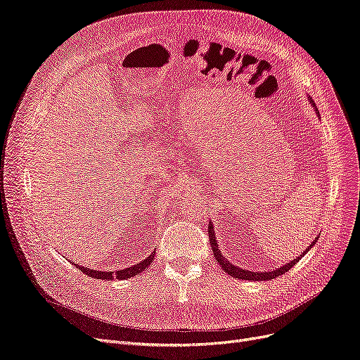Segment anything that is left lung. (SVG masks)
<instances>
[{
  "instance_id": "1",
  "label": "left lung",
  "mask_w": 360,
  "mask_h": 360,
  "mask_svg": "<svg viewBox=\"0 0 360 360\" xmlns=\"http://www.w3.org/2000/svg\"><path fill=\"white\" fill-rule=\"evenodd\" d=\"M310 103H311V106L314 108V111H316V114L319 115V111H317V108H316V105L313 103V101L310 99ZM209 240H210V246H212V250H214V255H215V258H217V261H218V264L221 265V269L225 271V273H229L230 276H233V277H236V278H242V281H252V282H265V281H271V278H276L277 276H282V274H285L286 271H289L292 267H294V265L305 255L307 254V252L316 245V242H317V238L319 237H316L314 240L311 242V245L310 246H307L305 248V250L304 252H301V255L298 257V258H295V259H292V261H289V262H286V264H283L282 267H278V269H274V270H270V271H249V270H246V269H242V267H238V265H234L233 262H230L227 258H225L222 254H221V250H219V248H218V242H217V234H215V230H214V224H212L210 221H209Z\"/></svg>"
}]
</instances>
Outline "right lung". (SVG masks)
I'll use <instances>...</instances> for the list:
<instances>
[{"label": "right lung", "instance_id": "right-lung-1", "mask_svg": "<svg viewBox=\"0 0 360 360\" xmlns=\"http://www.w3.org/2000/svg\"><path fill=\"white\" fill-rule=\"evenodd\" d=\"M154 255L155 252H153V254L150 257H146L145 259H142L141 262L131 265V267L129 269H123L120 271H99V270H91V269H87V267H82V265L78 264H74L75 267L78 270H82L84 274L90 276V277H95V278H101V281H114V278H118V281H127V278L130 277H135L136 274L142 273L145 269H148V265L153 262L154 259Z\"/></svg>", "mask_w": 360, "mask_h": 360}]
</instances>
